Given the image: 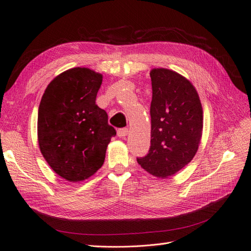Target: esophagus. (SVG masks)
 <instances>
[{
  "label": "esophagus",
  "mask_w": 251,
  "mask_h": 251,
  "mask_svg": "<svg viewBox=\"0 0 251 251\" xmlns=\"http://www.w3.org/2000/svg\"><path fill=\"white\" fill-rule=\"evenodd\" d=\"M127 133H128V128H126V127H121V128H118V130H117V136L119 138L126 137Z\"/></svg>",
  "instance_id": "1"
}]
</instances>
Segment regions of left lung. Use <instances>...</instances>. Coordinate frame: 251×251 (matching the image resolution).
I'll return each instance as SVG.
<instances>
[{"label":"left lung","mask_w":251,"mask_h":251,"mask_svg":"<svg viewBox=\"0 0 251 251\" xmlns=\"http://www.w3.org/2000/svg\"><path fill=\"white\" fill-rule=\"evenodd\" d=\"M151 147L137 162L159 178L173 176L192 161L199 148L203 111L198 93L185 77L169 69H153Z\"/></svg>","instance_id":"obj_1"}]
</instances>
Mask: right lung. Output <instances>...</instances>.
Wrapping results in <instances>:
<instances>
[{
    "label": "right lung",
    "mask_w": 251,
    "mask_h": 251,
    "mask_svg": "<svg viewBox=\"0 0 251 251\" xmlns=\"http://www.w3.org/2000/svg\"><path fill=\"white\" fill-rule=\"evenodd\" d=\"M102 75L88 68L59 74L45 91L39 107L40 149L58 176L78 182L101 168L116 130L95 103Z\"/></svg>",
    "instance_id": "1"
}]
</instances>
